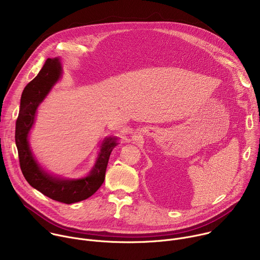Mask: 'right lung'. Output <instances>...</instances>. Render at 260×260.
I'll return each instance as SVG.
<instances>
[{
    "label": "right lung",
    "mask_w": 260,
    "mask_h": 260,
    "mask_svg": "<svg viewBox=\"0 0 260 260\" xmlns=\"http://www.w3.org/2000/svg\"><path fill=\"white\" fill-rule=\"evenodd\" d=\"M61 73L60 58H47L38 75L24 87L16 120L15 143L21 172L30 186L51 200L70 205L88 199L101 187L110 154L119 142L117 137L105 138L92 169L81 178L69 179L55 176L40 166L31 151L28 137L38 107L60 79Z\"/></svg>",
    "instance_id": "1"
}]
</instances>
